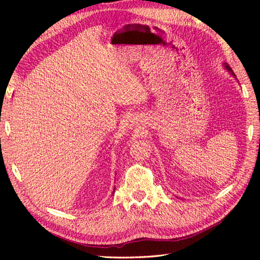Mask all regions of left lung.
<instances>
[{"label": "left lung", "instance_id": "8db88e82", "mask_svg": "<svg viewBox=\"0 0 260 260\" xmlns=\"http://www.w3.org/2000/svg\"><path fill=\"white\" fill-rule=\"evenodd\" d=\"M223 65H224V67H225V69H226V70H228V72H229V73H230V74H231V75H232V76H233V77H234V78H237V77H235V75H234V73H233V72H232V69H231V68H230V66H228V64H223Z\"/></svg>", "mask_w": 260, "mask_h": 260}]
</instances>
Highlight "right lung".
<instances>
[{
  "instance_id": "obj_1",
  "label": "right lung",
  "mask_w": 260,
  "mask_h": 260,
  "mask_svg": "<svg viewBox=\"0 0 260 260\" xmlns=\"http://www.w3.org/2000/svg\"><path fill=\"white\" fill-rule=\"evenodd\" d=\"M114 191H115V190H114Z\"/></svg>"
}]
</instances>
